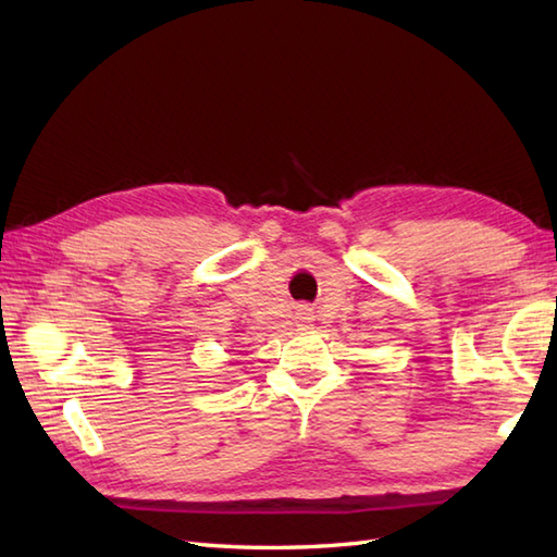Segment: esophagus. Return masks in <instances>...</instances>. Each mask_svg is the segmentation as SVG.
<instances>
[{
	"mask_svg": "<svg viewBox=\"0 0 557 557\" xmlns=\"http://www.w3.org/2000/svg\"><path fill=\"white\" fill-rule=\"evenodd\" d=\"M299 323L301 325H306V323H311L313 321V318H311V309H306V306H304V309H299Z\"/></svg>",
	"mask_w": 557,
	"mask_h": 557,
	"instance_id": "esophagus-1",
	"label": "esophagus"
}]
</instances>
